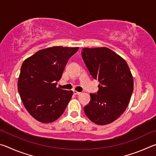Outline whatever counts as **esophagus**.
<instances>
[{"mask_svg":"<svg viewBox=\"0 0 156 156\" xmlns=\"http://www.w3.org/2000/svg\"><path fill=\"white\" fill-rule=\"evenodd\" d=\"M73 94H74L75 95H80L81 93H80V92H78L77 91H76V90H73Z\"/></svg>","mask_w":156,"mask_h":156,"instance_id":"obj_1","label":"esophagus"}]
</instances>
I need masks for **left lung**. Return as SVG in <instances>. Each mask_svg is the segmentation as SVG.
Listing matches in <instances>:
<instances>
[{
  "mask_svg": "<svg viewBox=\"0 0 156 156\" xmlns=\"http://www.w3.org/2000/svg\"><path fill=\"white\" fill-rule=\"evenodd\" d=\"M82 57L91 76L100 83L97 93L90 94L84 113L98 125L112 123L125 112L133 91V79L127 63L107 47L84 48Z\"/></svg>",
  "mask_w": 156,
  "mask_h": 156,
  "instance_id": "obj_1",
  "label": "left lung"
}]
</instances>
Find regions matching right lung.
Instances as JSON below:
<instances>
[{
    "mask_svg": "<svg viewBox=\"0 0 156 156\" xmlns=\"http://www.w3.org/2000/svg\"><path fill=\"white\" fill-rule=\"evenodd\" d=\"M79 47L56 46L41 49L23 62L18 90L25 109L36 120L49 123L60 117L73 95L57 88L68 60Z\"/></svg>",
    "mask_w": 156,
    "mask_h": 156,
    "instance_id": "obj_1",
    "label": "right lung"
}]
</instances>
